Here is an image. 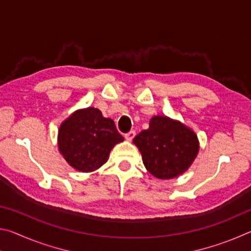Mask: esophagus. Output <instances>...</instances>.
<instances>
[{"label": "esophagus", "instance_id": "obj_1", "mask_svg": "<svg viewBox=\"0 0 251 251\" xmlns=\"http://www.w3.org/2000/svg\"><path fill=\"white\" fill-rule=\"evenodd\" d=\"M135 135H136V133H135V130H130L129 133H127L126 135H125V138L127 139V141H129V142H131L133 141V138L135 137Z\"/></svg>", "mask_w": 251, "mask_h": 251}]
</instances>
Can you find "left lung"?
Returning a JSON list of instances; mask_svg holds the SVG:
<instances>
[{
  "label": "left lung",
  "instance_id": "obj_1",
  "mask_svg": "<svg viewBox=\"0 0 251 251\" xmlns=\"http://www.w3.org/2000/svg\"><path fill=\"white\" fill-rule=\"evenodd\" d=\"M133 142L147 171L159 179H172L184 174L199 151L196 134L166 116L152 117L150 128L141 131Z\"/></svg>",
  "mask_w": 251,
  "mask_h": 251
}]
</instances>
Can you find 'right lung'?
Listing matches in <instances>:
<instances>
[{
  "mask_svg": "<svg viewBox=\"0 0 251 251\" xmlns=\"http://www.w3.org/2000/svg\"><path fill=\"white\" fill-rule=\"evenodd\" d=\"M124 141L115 123L100 109H78L58 129V150L76 171L91 173L107 161L113 147Z\"/></svg>",
  "mask_w": 251,
  "mask_h": 251,
  "instance_id": "add662e5",
  "label": "right lung"
}]
</instances>
